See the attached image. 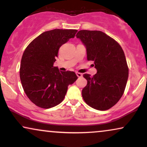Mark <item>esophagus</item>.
Instances as JSON below:
<instances>
[{"label": "esophagus", "instance_id": "esophagus-1", "mask_svg": "<svg viewBox=\"0 0 147 147\" xmlns=\"http://www.w3.org/2000/svg\"><path fill=\"white\" fill-rule=\"evenodd\" d=\"M76 75H77V76L78 77H81L83 76V74L80 73V72H76Z\"/></svg>", "mask_w": 147, "mask_h": 147}]
</instances>
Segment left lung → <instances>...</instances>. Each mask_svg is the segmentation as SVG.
<instances>
[{"label": "left lung", "mask_w": 147, "mask_h": 147, "mask_svg": "<svg viewBox=\"0 0 147 147\" xmlns=\"http://www.w3.org/2000/svg\"><path fill=\"white\" fill-rule=\"evenodd\" d=\"M86 48L87 60L94 61L97 73L84 74L87 84L82 90L83 100L99 111L111 109L123 96L128 79V67L121 47L105 33L83 30L77 32Z\"/></svg>", "instance_id": "1"}]
</instances>
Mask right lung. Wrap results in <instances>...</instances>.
<instances>
[{"instance_id":"right-lung-1","label":"right lung","mask_w":147,"mask_h":147,"mask_svg":"<svg viewBox=\"0 0 147 147\" xmlns=\"http://www.w3.org/2000/svg\"><path fill=\"white\" fill-rule=\"evenodd\" d=\"M77 30L46 31L28 45L22 55L20 77L23 89L31 102L42 109L62 102L69 85L77 76L72 71H59L53 66L60 47L74 38Z\"/></svg>"}]
</instances>
